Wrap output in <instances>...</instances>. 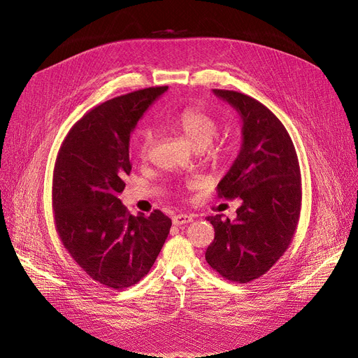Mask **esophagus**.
<instances>
[{
    "label": "esophagus",
    "mask_w": 358,
    "mask_h": 358,
    "mask_svg": "<svg viewBox=\"0 0 358 358\" xmlns=\"http://www.w3.org/2000/svg\"><path fill=\"white\" fill-rule=\"evenodd\" d=\"M189 222H193L192 214H177V216L173 217V223L176 226H182V224L189 223Z\"/></svg>",
    "instance_id": "esophagus-1"
}]
</instances>
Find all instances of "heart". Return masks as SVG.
I'll use <instances>...</instances> for the list:
<instances>
[{
    "instance_id": "heart-1",
    "label": "heart",
    "mask_w": 358,
    "mask_h": 358,
    "mask_svg": "<svg viewBox=\"0 0 358 358\" xmlns=\"http://www.w3.org/2000/svg\"><path fill=\"white\" fill-rule=\"evenodd\" d=\"M161 124L173 131H177L182 134L193 147L197 150H206L210 157H219L223 151L214 150L210 145V142L217 135L219 125L217 121L207 112L197 109V108H187L177 115L164 117ZM155 142V134L151 129H145L141 136V145H139V154L141 158L147 159L150 151L154 147Z\"/></svg>"
}]
</instances>
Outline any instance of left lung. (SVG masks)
Returning <instances> with one entry per match:
<instances>
[{
  "label": "left lung",
  "instance_id": "obj_1",
  "mask_svg": "<svg viewBox=\"0 0 358 358\" xmlns=\"http://www.w3.org/2000/svg\"><path fill=\"white\" fill-rule=\"evenodd\" d=\"M242 117L239 157L217 185L219 199H241L237 217L208 216L214 241L206 250L211 269L248 283L265 275L289 248L298 227L302 185L294 142L264 103L245 93L214 89Z\"/></svg>",
  "mask_w": 358,
  "mask_h": 358
}]
</instances>
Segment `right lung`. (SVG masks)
<instances>
[{
	"instance_id": "obj_1",
	"label": "right lung",
	"mask_w": 358,
	"mask_h": 358,
	"mask_svg": "<svg viewBox=\"0 0 358 358\" xmlns=\"http://www.w3.org/2000/svg\"><path fill=\"white\" fill-rule=\"evenodd\" d=\"M169 86L106 101L71 127L59 150L52 187L56 231L69 255L112 289L138 283L152 268L171 219L159 210L132 216L117 199L131 173V132Z\"/></svg>"
}]
</instances>
